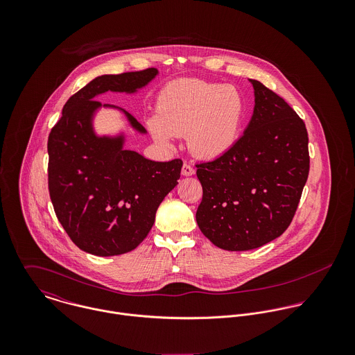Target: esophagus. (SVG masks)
Masks as SVG:
<instances>
[{"label": "esophagus", "mask_w": 355, "mask_h": 355, "mask_svg": "<svg viewBox=\"0 0 355 355\" xmlns=\"http://www.w3.org/2000/svg\"><path fill=\"white\" fill-rule=\"evenodd\" d=\"M194 173H196V169L190 164H183V168H182L183 176H193Z\"/></svg>", "instance_id": "1"}]
</instances>
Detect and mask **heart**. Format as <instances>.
Listing matches in <instances>:
<instances>
[{"label":"heart","instance_id":"b5f03b06","mask_svg":"<svg viewBox=\"0 0 355 355\" xmlns=\"http://www.w3.org/2000/svg\"><path fill=\"white\" fill-rule=\"evenodd\" d=\"M246 113L248 102L236 86L180 79L159 93L157 114L146 123L155 142L171 145L186 135L193 155L217 159L236 145Z\"/></svg>","mask_w":355,"mask_h":355}]
</instances>
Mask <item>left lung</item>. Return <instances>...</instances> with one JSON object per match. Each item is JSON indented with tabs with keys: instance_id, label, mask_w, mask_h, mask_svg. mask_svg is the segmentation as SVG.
I'll use <instances>...</instances> for the list:
<instances>
[{
	"instance_id": "1",
	"label": "left lung",
	"mask_w": 355,
	"mask_h": 355,
	"mask_svg": "<svg viewBox=\"0 0 355 355\" xmlns=\"http://www.w3.org/2000/svg\"><path fill=\"white\" fill-rule=\"evenodd\" d=\"M252 120L225 155L197 165L202 202L197 224L217 248L246 252L279 238L290 225L309 175L307 131L295 110L249 79Z\"/></svg>"
}]
</instances>
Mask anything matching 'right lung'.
Returning <instances> with one entry per match:
<instances>
[{
  "instance_id": "1",
  "label": "right lung",
  "mask_w": 355,
  "mask_h": 355,
  "mask_svg": "<svg viewBox=\"0 0 355 355\" xmlns=\"http://www.w3.org/2000/svg\"><path fill=\"white\" fill-rule=\"evenodd\" d=\"M158 75L155 68L101 75L62 107L49 141V193L58 221L83 252L98 257L134 250L152 230L155 211L176 187L182 159L152 161L127 150V134H98L101 109L119 112L139 135L148 131L124 109L96 101L107 92L137 94Z\"/></svg>"
}]
</instances>
